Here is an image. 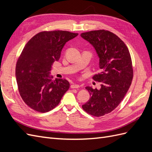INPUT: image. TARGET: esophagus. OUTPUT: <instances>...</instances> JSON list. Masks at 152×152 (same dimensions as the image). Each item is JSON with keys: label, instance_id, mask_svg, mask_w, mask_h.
<instances>
[{"label": "esophagus", "instance_id": "34e87169", "mask_svg": "<svg viewBox=\"0 0 152 152\" xmlns=\"http://www.w3.org/2000/svg\"><path fill=\"white\" fill-rule=\"evenodd\" d=\"M79 85H78V84H72V85H71V88H72V89H78V88H79Z\"/></svg>", "mask_w": 152, "mask_h": 152}]
</instances>
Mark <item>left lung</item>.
<instances>
[{
    "label": "left lung",
    "instance_id": "1",
    "mask_svg": "<svg viewBox=\"0 0 152 152\" xmlns=\"http://www.w3.org/2000/svg\"><path fill=\"white\" fill-rule=\"evenodd\" d=\"M80 36L93 45L98 54L101 72L93 79L102 83L99 90L86 87L91 98L82 108L91 115L103 116L118 107L129 89L133 77L131 55L126 45L111 31L94 30Z\"/></svg>",
    "mask_w": 152,
    "mask_h": 152
}]
</instances>
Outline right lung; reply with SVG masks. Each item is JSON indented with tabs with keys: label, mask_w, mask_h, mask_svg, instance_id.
I'll use <instances>...</instances> for the list:
<instances>
[{
	"label": "right lung",
	"mask_w": 152,
	"mask_h": 152,
	"mask_svg": "<svg viewBox=\"0 0 152 152\" xmlns=\"http://www.w3.org/2000/svg\"><path fill=\"white\" fill-rule=\"evenodd\" d=\"M78 34L68 31H42L25 45L16 66L18 90L24 102L35 111L48 112L56 107L70 87L65 79L50 75L64 45Z\"/></svg>",
	"instance_id": "obj_1"
}]
</instances>
